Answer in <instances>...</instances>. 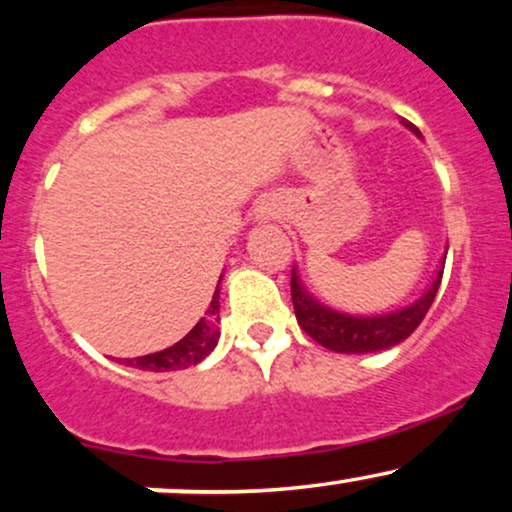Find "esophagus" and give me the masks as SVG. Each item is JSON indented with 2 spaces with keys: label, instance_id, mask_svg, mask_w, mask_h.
<instances>
[{
  "label": "esophagus",
  "instance_id": "34e87169",
  "mask_svg": "<svg viewBox=\"0 0 512 512\" xmlns=\"http://www.w3.org/2000/svg\"><path fill=\"white\" fill-rule=\"evenodd\" d=\"M272 216H274L272 204H262V207H257V221H269Z\"/></svg>",
  "mask_w": 512,
  "mask_h": 512
}]
</instances>
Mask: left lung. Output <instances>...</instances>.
I'll return each mask as SVG.
<instances>
[{"mask_svg":"<svg viewBox=\"0 0 512 512\" xmlns=\"http://www.w3.org/2000/svg\"><path fill=\"white\" fill-rule=\"evenodd\" d=\"M404 127H409L416 137H421V132L411 122L404 120ZM443 267L445 262H440L436 279L424 291V296L385 315H349L327 308L305 289L301 276L293 267L291 301L293 310H296V320L308 337H313L325 349L337 351V354H373V351L392 349V346L404 342L426 317L438 293L440 279H443Z\"/></svg>","mask_w":512,"mask_h":512,"instance_id":"obj_1","label":"left lung"}]
</instances>
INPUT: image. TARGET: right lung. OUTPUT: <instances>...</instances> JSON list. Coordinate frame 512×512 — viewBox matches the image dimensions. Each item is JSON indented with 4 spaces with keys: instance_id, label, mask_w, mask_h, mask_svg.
I'll return each mask as SVG.
<instances>
[{
    "instance_id": "add662e5",
    "label": "right lung",
    "mask_w": 512,
    "mask_h": 512,
    "mask_svg": "<svg viewBox=\"0 0 512 512\" xmlns=\"http://www.w3.org/2000/svg\"><path fill=\"white\" fill-rule=\"evenodd\" d=\"M221 284V279H219ZM219 342V286H216L214 296H211L209 310L204 313L202 320L192 327L178 344L168 346V349L156 351V354L125 358V366L154 370V373H166V370H180L202 363Z\"/></svg>"
}]
</instances>
